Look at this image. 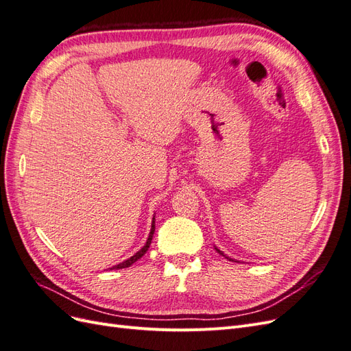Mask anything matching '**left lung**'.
Masks as SVG:
<instances>
[{
    "mask_svg": "<svg viewBox=\"0 0 351 351\" xmlns=\"http://www.w3.org/2000/svg\"><path fill=\"white\" fill-rule=\"evenodd\" d=\"M215 249H217V252H218V253H219V254H222V256H226V258H227V259H228V261H234V259H231V258H228V256H227V254H224V253H222V252H221V250H219V249H218V247H215Z\"/></svg>",
    "mask_w": 351,
    "mask_h": 351,
    "instance_id": "8db88e82",
    "label": "left lung"
}]
</instances>
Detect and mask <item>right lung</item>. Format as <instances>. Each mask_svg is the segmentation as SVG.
Masks as SVG:
<instances>
[{
  "mask_svg": "<svg viewBox=\"0 0 351 351\" xmlns=\"http://www.w3.org/2000/svg\"><path fill=\"white\" fill-rule=\"evenodd\" d=\"M154 232H155V217L152 218L151 232H149V236H147V240H146V243H145V246H143L139 252H136L132 258L125 259L124 262H121V263H119V265H115V267H112L111 269H123V268H129L130 265H133L137 259H141V258L143 256V254L147 252V249H149V246H151V241H152V237H154Z\"/></svg>",
  "mask_w": 351,
  "mask_h": 351,
  "instance_id": "obj_1",
  "label": "right lung"
}]
</instances>
